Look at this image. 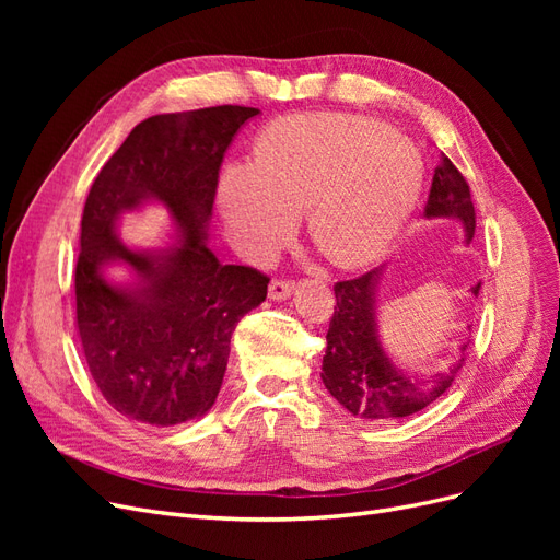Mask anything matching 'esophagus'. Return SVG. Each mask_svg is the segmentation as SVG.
Returning a JSON list of instances; mask_svg holds the SVG:
<instances>
[{
	"instance_id": "1",
	"label": "esophagus",
	"mask_w": 560,
	"mask_h": 560,
	"mask_svg": "<svg viewBox=\"0 0 560 560\" xmlns=\"http://www.w3.org/2000/svg\"><path fill=\"white\" fill-rule=\"evenodd\" d=\"M292 292H294V282H290V280H273L268 284V296L273 301L290 299Z\"/></svg>"
}]
</instances>
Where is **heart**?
<instances>
[{
    "label": "heart",
    "mask_w": 560,
    "mask_h": 560,
    "mask_svg": "<svg viewBox=\"0 0 560 560\" xmlns=\"http://www.w3.org/2000/svg\"><path fill=\"white\" fill-rule=\"evenodd\" d=\"M425 159L404 135L354 114H296L270 124L249 165L219 182L231 247L268 264L306 212L313 245L338 268L381 259L413 214Z\"/></svg>",
    "instance_id": "b5f03b06"
}]
</instances>
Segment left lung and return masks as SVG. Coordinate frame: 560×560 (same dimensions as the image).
Listing matches in <instances>:
<instances>
[{
	"label": "left lung",
	"mask_w": 560,
	"mask_h": 560,
	"mask_svg": "<svg viewBox=\"0 0 560 560\" xmlns=\"http://www.w3.org/2000/svg\"><path fill=\"white\" fill-rule=\"evenodd\" d=\"M428 219L448 217L463 224L465 243L469 245L477 229L469 186L460 171L442 154L434 167L432 189L425 206ZM383 266L369 270L362 278L334 284L336 311L327 331V352L322 358V383L329 395L352 416L364 420H399L425 409L442 397L457 371L465 364L460 346L457 360L430 376L401 369L381 341L378 329V284ZM481 282L471 287L477 296Z\"/></svg>",
	"instance_id": "left-lung-1"
}]
</instances>
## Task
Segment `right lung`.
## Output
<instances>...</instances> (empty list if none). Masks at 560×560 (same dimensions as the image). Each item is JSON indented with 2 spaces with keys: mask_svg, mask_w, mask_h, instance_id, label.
<instances>
[{
  "mask_svg": "<svg viewBox=\"0 0 560 560\" xmlns=\"http://www.w3.org/2000/svg\"><path fill=\"white\" fill-rule=\"evenodd\" d=\"M257 114L222 105L151 116L91 186L74 276L77 327L100 393L130 420L171 428L206 416L235 325L266 299V276L224 266L208 247L219 167ZM147 201L174 222L163 248H132L115 231Z\"/></svg>",
  "mask_w": 560,
  "mask_h": 560,
  "instance_id": "1",
  "label": "right lung"
}]
</instances>
